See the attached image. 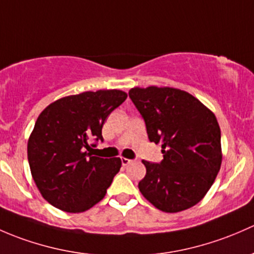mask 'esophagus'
I'll use <instances>...</instances> for the list:
<instances>
[{
    "label": "esophagus",
    "instance_id": "1",
    "mask_svg": "<svg viewBox=\"0 0 254 254\" xmlns=\"http://www.w3.org/2000/svg\"><path fill=\"white\" fill-rule=\"evenodd\" d=\"M121 161H122V165L124 166H127L128 164L132 163V160H130V159H127V158H121Z\"/></svg>",
    "mask_w": 254,
    "mask_h": 254
}]
</instances>
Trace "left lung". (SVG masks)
<instances>
[{"instance_id":"obj_1","label":"left lung","mask_w":254,"mask_h":254,"mask_svg":"<svg viewBox=\"0 0 254 254\" xmlns=\"http://www.w3.org/2000/svg\"><path fill=\"white\" fill-rule=\"evenodd\" d=\"M129 98L145 121L150 142L164 160H143L140 193L159 210L179 213L204 198L221 166V133L215 115L181 89L135 87Z\"/></svg>"}]
</instances>
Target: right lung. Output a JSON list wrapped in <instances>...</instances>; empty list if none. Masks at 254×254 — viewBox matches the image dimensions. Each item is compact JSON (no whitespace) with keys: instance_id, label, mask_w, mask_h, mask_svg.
Here are the masks:
<instances>
[{"instance_id":"right-lung-1","label":"right lung","mask_w":254,"mask_h":254,"mask_svg":"<svg viewBox=\"0 0 254 254\" xmlns=\"http://www.w3.org/2000/svg\"><path fill=\"white\" fill-rule=\"evenodd\" d=\"M126 99L117 89L84 91L54 101L39 115L28 140V161L36 187L55 208L82 213L105 197L122 161L87 150L90 140H103L106 117Z\"/></svg>"}]
</instances>
